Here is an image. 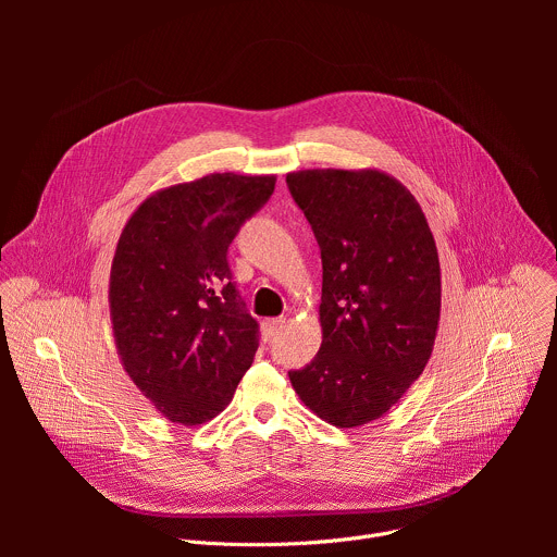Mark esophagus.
<instances>
[{
    "instance_id": "esophagus-1",
    "label": "esophagus",
    "mask_w": 557,
    "mask_h": 557,
    "mask_svg": "<svg viewBox=\"0 0 557 557\" xmlns=\"http://www.w3.org/2000/svg\"><path fill=\"white\" fill-rule=\"evenodd\" d=\"M284 324H286L284 317H273V320H267V322L262 324V335H264V339H267V342L273 339V337L282 331Z\"/></svg>"
}]
</instances>
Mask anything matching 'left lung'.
<instances>
[{
  "mask_svg": "<svg viewBox=\"0 0 557 557\" xmlns=\"http://www.w3.org/2000/svg\"><path fill=\"white\" fill-rule=\"evenodd\" d=\"M288 189L322 249V346L288 372L301 404L359 428L423 374L441 320V264L417 198L381 170H301Z\"/></svg>",
  "mask_w": 557,
  "mask_h": 557,
  "instance_id": "1",
  "label": "left lung"
}]
</instances>
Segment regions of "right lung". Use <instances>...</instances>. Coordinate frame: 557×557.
<instances>
[{"label":"right lung","mask_w":557,"mask_h":557,"mask_svg":"<svg viewBox=\"0 0 557 557\" xmlns=\"http://www.w3.org/2000/svg\"><path fill=\"white\" fill-rule=\"evenodd\" d=\"M273 189V174H209L153 191L121 231L108 295L116 352L172 423L218 417L253 363L258 322L237 297L226 249Z\"/></svg>","instance_id":"right-lung-1"}]
</instances>
